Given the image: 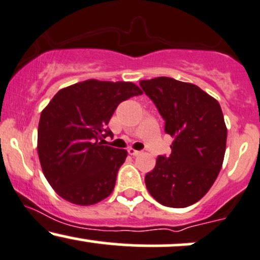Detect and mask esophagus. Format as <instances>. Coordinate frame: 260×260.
Masks as SVG:
<instances>
[{"mask_svg":"<svg viewBox=\"0 0 260 260\" xmlns=\"http://www.w3.org/2000/svg\"><path fill=\"white\" fill-rule=\"evenodd\" d=\"M128 154L132 155V156H138L140 154V151H138V150H134L133 148H128Z\"/></svg>","mask_w":260,"mask_h":260,"instance_id":"34e87169","label":"esophagus"}]
</instances>
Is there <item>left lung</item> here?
Segmentation results:
<instances>
[{
    "label": "left lung",
    "instance_id": "8db88e82",
    "mask_svg": "<svg viewBox=\"0 0 260 260\" xmlns=\"http://www.w3.org/2000/svg\"><path fill=\"white\" fill-rule=\"evenodd\" d=\"M173 137L168 157L158 156L145 176L150 195L161 205L184 208L201 200L223 165L228 129L219 103L192 83L171 77L139 82Z\"/></svg>",
    "mask_w": 260,
    "mask_h": 260
}]
</instances>
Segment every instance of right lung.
<instances>
[{
	"mask_svg": "<svg viewBox=\"0 0 260 260\" xmlns=\"http://www.w3.org/2000/svg\"><path fill=\"white\" fill-rule=\"evenodd\" d=\"M142 89L132 82L87 80L62 88L41 112L37 151L54 191L79 206L98 203L112 192L127 157L123 149L103 145L120 103Z\"/></svg>",
	"mask_w": 260,
	"mask_h": 260,
	"instance_id": "right-lung-1",
	"label": "right lung"
}]
</instances>
